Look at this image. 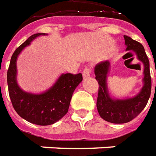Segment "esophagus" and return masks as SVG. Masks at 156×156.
I'll return each mask as SVG.
<instances>
[{"mask_svg":"<svg viewBox=\"0 0 156 156\" xmlns=\"http://www.w3.org/2000/svg\"><path fill=\"white\" fill-rule=\"evenodd\" d=\"M90 68L89 67H86L85 69H84L83 72H82V75H83V78L84 79H87V77H89L90 75Z\"/></svg>","mask_w":156,"mask_h":156,"instance_id":"1","label":"esophagus"}]
</instances>
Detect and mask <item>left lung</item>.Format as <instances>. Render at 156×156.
<instances>
[{
    "mask_svg": "<svg viewBox=\"0 0 156 156\" xmlns=\"http://www.w3.org/2000/svg\"><path fill=\"white\" fill-rule=\"evenodd\" d=\"M126 50H133L137 58L144 64V86L140 93L132 98L113 99L110 97L107 87V76L110 67L108 60L98 63L94 72L98 81V97L97 108L101 119L112 123H125L130 122L145 108L151 92V77L150 61L143 45L130 37L124 35Z\"/></svg>",
    "mask_w": 156,
    "mask_h": 156,
    "instance_id": "left-lung-1",
    "label": "left lung"
}]
</instances>
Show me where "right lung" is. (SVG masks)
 I'll return each instance as SVG.
<instances>
[{
    "label": "right lung",
    "mask_w": 156,
    "mask_h": 156,
    "mask_svg": "<svg viewBox=\"0 0 156 156\" xmlns=\"http://www.w3.org/2000/svg\"><path fill=\"white\" fill-rule=\"evenodd\" d=\"M40 35L45 34L32 35L13 53L7 70V85L16 113L27 122L45 126L55 123L68 112L73 92L83 78L80 73L62 74L55 85L45 92L34 94L22 90L16 82V59L23 48Z\"/></svg>",
    "instance_id": "right-lung-1"
}]
</instances>
